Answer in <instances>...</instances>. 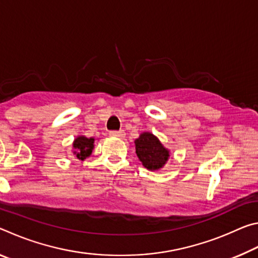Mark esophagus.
<instances>
[{
	"label": "esophagus",
	"instance_id": "obj_1",
	"mask_svg": "<svg viewBox=\"0 0 258 258\" xmlns=\"http://www.w3.org/2000/svg\"><path fill=\"white\" fill-rule=\"evenodd\" d=\"M111 137H115V138H123L124 137V132L123 131H112L110 132Z\"/></svg>",
	"mask_w": 258,
	"mask_h": 258
}]
</instances>
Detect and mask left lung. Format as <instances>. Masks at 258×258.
<instances>
[{"instance_id":"obj_1","label":"left lung","mask_w":258,"mask_h":258,"mask_svg":"<svg viewBox=\"0 0 258 258\" xmlns=\"http://www.w3.org/2000/svg\"><path fill=\"white\" fill-rule=\"evenodd\" d=\"M134 145L139 160L151 172L163 168L171 157L167 148L150 132H142L138 139H135Z\"/></svg>"}]
</instances>
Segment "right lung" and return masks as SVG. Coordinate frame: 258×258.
Here are the masks:
<instances>
[{
    "instance_id": "add662e5",
    "label": "right lung",
    "mask_w": 258,
    "mask_h": 258,
    "mask_svg": "<svg viewBox=\"0 0 258 258\" xmlns=\"http://www.w3.org/2000/svg\"><path fill=\"white\" fill-rule=\"evenodd\" d=\"M94 138H86L84 135H78L73 142V155L80 160L86 159L87 157L92 155V151L94 149Z\"/></svg>"
}]
</instances>
